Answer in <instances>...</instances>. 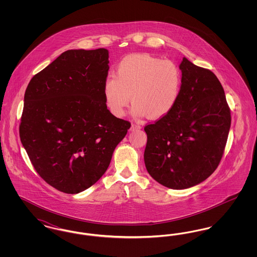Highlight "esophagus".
Here are the masks:
<instances>
[{
    "label": "esophagus",
    "mask_w": 257,
    "mask_h": 257,
    "mask_svg": "<svg viewBox=\"0 0 257 257\" xmlns=\"http://www.w3.org/2000/svg\"><path fill=\"white\" fill-rule=\"evenodd\" d=\"M141 125H140V123H132V125H131V131H134L136 129H141Z\"/></svg>",
    "instance_id": "34e87169"
}]
</instances>
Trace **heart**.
<instances>
[{
    "label": "heart",
    "mask_w": 257,
    "mask_h": 257,
    "mask_svg": "<svg viewBox=\"0 0 257 257\" xmlns=\"http://www.w3.org/2000/svg\"><path fill=\"white\" fill-rule=\"evenodd\" d=\"M182 81L175 62L147 54L130 55L117 64L115 75L106 78L103 93L107 107L116 116L124 115L132 98L135 114L156 119L174 108Z\"/></svg>",
    "instance_id": "heart-1"
}]
</instances>
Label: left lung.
Masks as SVG:
<instances>
[{
  "label": "left lung",
  "mask_w": 257,
  "mask_h": 257,
  "mask_svg": "<svg viewBox=\"0 0 257 257\" xmlns=\"http://www.w3.org/2000/svg\"><path fill=\"white\" fill-rule=\"evenodd\" d=\"M182 86L174 108L145 126V163L165 187L182 190L204 181L220 164L231 124L217 76L183 58Z\"/></svg>",
  "instance_id": "obj_1"
}]
</instances>
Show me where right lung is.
I'll return each mask as SVG.
<instances>
[{"label": "right lung", "instance_id": "obj_1", "mask_svg": "<svg viewBox=\"0 0 257 257\" xmlns=\"http://www.w3.org/2000/svg\"><path fill=\"white\" fill-rule=\"evenodd\" d=\"M108 70V50H68L27 86L21 143L39 176L62 193L96 183L131 127L107 109Z\"/></svg>", "mask_w": 257, "mask_h": 257}]
</instances>
